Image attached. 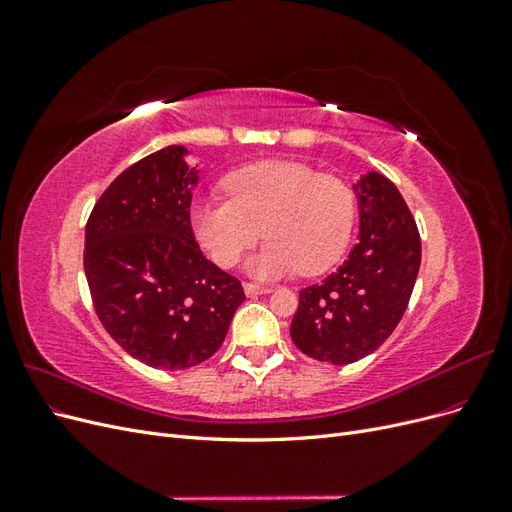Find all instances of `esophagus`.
<instances>
[{"mask_svg": "<svg viewBox=\"0 0 512 512\" xmlns=\"http://www.w3.org/2000/svg\"><path fill=\"white\" fill-rule=\"evenodd\" d=\"M243 288H245V294H247V297H258V294H267V292H271V290H273L271 286L252 284V282H247Z\"/></svg>", "mask_w": 512, "mask_h": 512, "instance_id": "34e87169", "label": "esophagus"}]
</instances>
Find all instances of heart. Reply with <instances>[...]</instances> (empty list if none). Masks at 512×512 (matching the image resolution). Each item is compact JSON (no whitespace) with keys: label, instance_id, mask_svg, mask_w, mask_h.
<instances>
[{"label":"heart","instance_id":"obj_1","mask_svg":"<svg viewBox=\"0 0 512 512\" xmlns=\"http://www.w3.org/2000/svg\"><path fill=\"white\" fill-rule=\"evenodd\" d=\"M228 200H198L190 226L198 245L220 267H235L260 232L269 241L247 262L260 277L292 271L318 275L342 258L352 237L354 194L331 175L305 164L262 160L224 179Z\"/></svg>","mask_w":512,"mask_h":512}]
</instances>
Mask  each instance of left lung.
Segmentation results:
<instances>
[{
  "instance_id": "left-lung-1",
  "label": "left lung",
  "mask_w": 512,
  "mask_h": 512,
  "mask_svg": "<svg viewBox=\"0 0 512 512\" xmlns=\"http://www.w3.org/2000/svg\"><path fill=\"white\" fill-rule=\"evenodd\" d=\"M359 243L320 284L299 292L294 346L316 361L348 365L378 350L404 316L421 267V237L395 183L380 173L354 183Z\"/></svg>"
}]
</instances>
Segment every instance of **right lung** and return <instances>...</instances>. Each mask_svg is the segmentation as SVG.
I'll return each instance as SVG.
<instances>
[{
  "label": "right lung",
  "mask_w": 512,
  "mask_h": 512,
  "mask_svg": "<svg viewBox=\"0 0 512 512\" xmlns=\"http://www.w3.org/2000/svg\"><path fill=\"white\" fill-rule=\"evenodd\" d=\"M164 147L108 185L85 228L83 265L104 329L134 359L188 369L218 352L245 301L237 277L200 252L190 226L198 168Z\"/></svg>",
  "instance_id": "add662e5"
}]
</instances>
